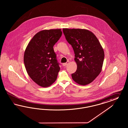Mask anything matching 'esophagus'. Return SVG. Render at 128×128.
<instances>
[{"label": "esophagus", "mask_w": 128, "mask_h": 128, "mask_svg": "<svg viewBox=\"0 0 128 128\" xmlns=\"http://www.w3.org/2000/svg\"><path fill=\"white\" fill-rule=\"evenodd\" d=\"M69 63H70V62L69 61H68L67 62H66V63H63V64H62V65L64 66H66L67 65H68V64H69Z\"/></svg>", "instance_id": "1"}]
</instances>
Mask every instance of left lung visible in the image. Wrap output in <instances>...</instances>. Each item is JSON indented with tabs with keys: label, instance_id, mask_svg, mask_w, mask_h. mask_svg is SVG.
I'll return each mask as SVG.
<instances>
[{
	"label": "left lung",
	"instance_id": "left-lung-1",
	"mask_svg": "<svg viewBox=\"0 0 128 128\" xmlns=\"http://www.w3.org/2000/svg\"><path fill=\"white\" fill-rule=\"evenodd\" d=\"M66 40L71 45L75 54L77 70L72 74L78 84L91 83L102 70L104 52L96 36L85 29L63 28Z\"/></svg>",
	"mask_w": 128,
	"mask_h": 128
}]
</instances>
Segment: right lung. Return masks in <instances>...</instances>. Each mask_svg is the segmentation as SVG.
Here are the masks:
<instances>
[{"label":"right lung","instance_id":"1","mask_svg":"<svg viewBox=\"0 0 128 128\" xmlns=\"http://www.w3.org/2000/svg\"><path fill=\"white\" fill-rule=\"evenodd\" d=\"M61 29L39 31L28 44L24 54V63L31 79L47 87L56 81L60 70L53 47L62 35Z\"/></svg>","mask_w":128,"mask_h":128}]
</instances>
